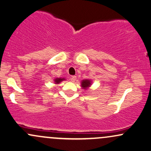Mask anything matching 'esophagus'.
Returning a JSON list of instances; mask_svg holds the SVG:
<instances>
[{
    "label": "esophagus",
    "instance_id": "obj_1",
    "mask_svg": "<svg viewBox=\"0 0 151 151\" xmlns=\"http://www.w3.org/2000/svg\"><path fill=\"white\" fill-rule=\"evenodd\" d=\"M76 80V76H71V77H70V81H71L72 82H75Z\"/></svg>",
    "mask_w": 151,
    "mask_h": 151
}]
</instances>
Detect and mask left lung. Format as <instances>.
<instances>
[{
	"label": "left lung",
	"instance_id": "8db88e82",
	"mask_svg": "<svg viewBox=\"0 0 151 151\" xmlns=\"http://www.w3.org/2000/svg\"><path fill=\"white\" fill-rule=\"evenodd\" d=\"M92 81L90 79H84L83 81H81V88L83 90H87L88 88L91 86L92 85Z\"/></svg>",
	"mask_w": 151,
	"mask_h": 151
}]
</instances>
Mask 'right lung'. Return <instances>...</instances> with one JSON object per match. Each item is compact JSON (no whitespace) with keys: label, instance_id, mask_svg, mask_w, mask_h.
I'll return each instance as SVG.
<instances>
[{"label":"right lung","instance_id":"1","mask_svg":"<svg viewBox=\"0 0 151 151\" xmlns=\"http://www.w3.org/2000/svg\"><path fill=\"white\" fill-rule=\"evenodd\" d=\"M65 78H55L54 80V81L55 84L58 85V84H59L61 81H65Z\"/></svg>","mask_w":151,"mask_h":151}]
</instances>
